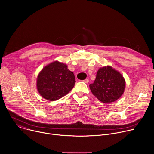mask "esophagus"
<instances>
[{
	"label": "esophagus",
	"instance_id": "obj_1",
	"mask_svg": "<svg viewBox=\"0 0 154 154\" xmlns=\"http://www.w3.org/2000/svg\"><path fill=\"white\" fill-rule=\"evenodd\" d=\"M89 79H87L83 80V82H84L85 83H89Z\"/></svg>",
	"mask_w": 154,
	"mask_h": 154
}]
</instances>
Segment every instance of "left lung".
Returning <instances> with one entry per match:
<instances>
[{
    "label": "left lung",
    "mask_w": 154,
    "mask_h": 154,
    "mask_svg": "<svg viewBox=\"0 0 154 154\" xmlns=\"http://www.w3.org/2000/svg\"><path fill=\"white\" fill-rule=\"evenodd\" d=\"M125 80L122 75L111 66L101 68L94 83L89 85L94 96L105 103L116 101L123 94Z\"/></svg>",
    "instance_id": "obj_1"
}]
</instances>
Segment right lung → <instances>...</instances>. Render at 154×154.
I'll return each mask as SVG.
<instances>
[{
	"label": "right lung",
	"instance_id": "add662e5",
	"mask_svg": "<svg viewBox=\"0 0 154 154\" xmlns=\"http://www.w3.org/2000/svg\"><path fill=\"white\" fill-rule=\"evenodd\" d=\"M75 76L66 65L56 61L43 68L37 79L40 94L50 101L66 95L74 86Z\"/></svg>",
	"mask_w": 154,
	"mask_h": 154
}]
</instances>
